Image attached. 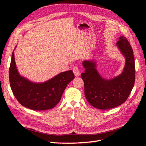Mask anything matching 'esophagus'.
Wrapping results in <instances>:
<instances>
[{
	"label": "esophagus",
	"instance_id": "1",
	"mask_svg": "<svg viewBox=\"0 0 146 146\" xmlns=\"http://www.w3.org/2000/svg\"><path fill=\"white\" fill-rule=\"evenodd\" d=\"M73 72L76 76H79L80 74V71L77 66H75L73 67Z\"/></svg>",
	"mask_w": 146,
	"mask_h": 146
}]
</instances>
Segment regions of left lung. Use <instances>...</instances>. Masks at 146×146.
I'll return each instance as SVG.
<instances>
[{"mask_svg": "<svg viewBox=\"0 0 146 146\" xmlns=\"http://www.w3.org/2000/svg\"><path fill=\"white\" fill-rule=\"evenodd\" d=\"M116 45L125 60L122 73L107 79L99 74L95 60H84L85 71L81 74L88 102L99 110H109L123 104L128 98L135 82V62L133 51L127 38H119Z\"/></svg>", "mask_w": 146, "mask_h": 146, "instance_id": "1", "label": "left lung"}]
</instances>
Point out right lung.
<instances>
[{"mask_svg":"<svg viewBox=\"0 0 146 146\" xmlns=\"http://www.w3.org/2000/svg\"><path fill=\"white\" fill-rule=\"evenodd\" d=\"M74 78L73 72L70 70L61 72L44 82L31 81L19 74L14 51L12 52L9 67L11 88L18 101L27 108L44 111L54 108L60 102L67 84Z\"/></svg>","mask_w":146,"mask_h":146,"instance_id":"right-lung-1","label":"right lung"}]
</instances>
